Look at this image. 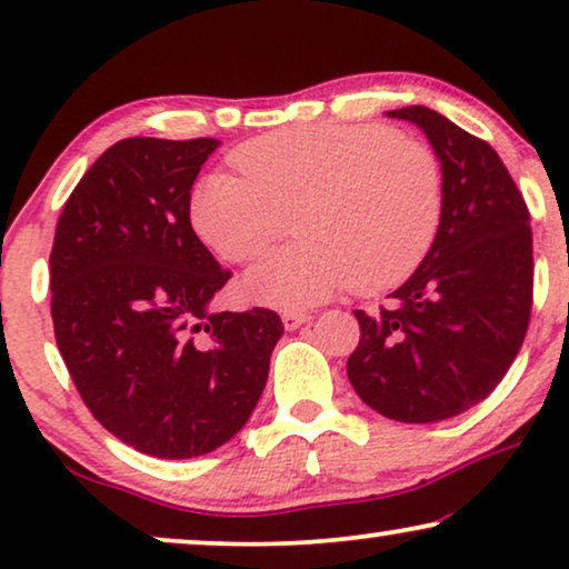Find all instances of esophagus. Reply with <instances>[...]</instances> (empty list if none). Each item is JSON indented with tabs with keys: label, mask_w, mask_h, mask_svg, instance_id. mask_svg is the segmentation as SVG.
Masks as SVG:
<instances>
[{
	"label": "esophagus",
	"mask_w": 569,
	"mask_h": 569,
	"mask_svg": "<svg viewBox=\"0 0 569 569\" xmlns=\"http://www.w3.org/2000/svg\"><path fill=\"white\" fill-rule=\"evenodd\" d=\"M310 321V316L308 313H302V310H290V313H284L282 316V323H284V329L287 331H295V329H300L302 323H308Z\"/></svg>",
	"instance_id": "1"
}]
</instances>
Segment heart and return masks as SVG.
<instances>
[{
  "instance_id": "obj_1",
  "label": "heart",
  "mask_w": 569,
  "mask_h": 569,
  "mask_svg": "<svg viewBox=\"0 0 569 569\" xmlns=\"http://www.w3.org/2000/svg\"><path fill=\"white\" fill-rule=\"evenodd\" d=\"M191 191V224L209 251L246 263L290 236L243 277L259 306L302 310L352 287L383 292L415 271L442 220L432 147L380 123L279 129L232 154Z\"/></svg>"
}]
</instances>
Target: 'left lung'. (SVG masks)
I'll return each instance as SVG.
<instances>
[{"instance_id": "left-lung-1", "label": "left lung", "mask_w": 569, "mask_h": 569, "mask_svg": "<svg viewBox=\"0 0 569 569\" xmlns=\"http://www.w3.org/2000/svg\"><path fill=\"white\" fill-rule=\"evenodd\" d=\"M417 123L442 168V220L391 306L360 321L347 360L357 396L388 419L440 422L495 391L520 352L533 302L531 217L485 139L425 106L388 111Z\"/></svg>"}]
</instances>
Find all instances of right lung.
<instances>
[{
  "label": "right lung",
  "mask_w": 569,
  "mask_h": 569,
  "mask_svg": "<svg viewBox=\"0 0 569 569\" xmlns=\"http://www.w3.org/2000/svg\"><path fill=\"white\" fill-rule=\"evenodd\" d=\"M217 139H121L57 222L53 337L92 417L139 453L197 458L248 422L284 333L269 308L214 313L230 279L191 228Z\"/></svg>",
  "instance_id": "1"
}]
</instances>
